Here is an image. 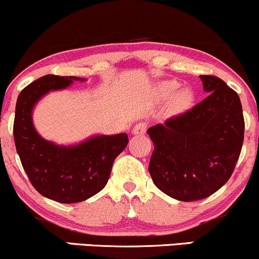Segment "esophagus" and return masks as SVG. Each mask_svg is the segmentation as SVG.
<instances>
[{
  "label": "esophagus",
  "mask_w": 259,
  "mask_h": 259,
  "mask_svg": "<svg viewBox=\"0 0 259 259\" xmlns=\"http://www.w3.org/2000/svg\"><path fill=\"white\" fill-rule=\"evenodd\" d=\"M147 127H148V124L146 121H140V123H138L135 126H134L133 133L135 134V135H144V134H146L147 132Z\"/></svg>",
  "instance_id": "obj_1"
}]
</instances>
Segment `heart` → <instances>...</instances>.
<instances>
[{
	"label": "heart",
	"mask_w": 259,
	"mask_h": 259,
	"mask_svg": "<svg viewBox=\"0 0 259 259\" xmlns=\"http://www.w3.org/2000/svg\"><path fill=\"white\" fill-rule=\"evenodd\" d=\"M179 88V82L174 81H165L163 82L162 86H160V92H162L164 96H170L173 95L177 89ZM192 100H194V95L190 90H181L175 95L174 101H173V105L174 108L178 109V111H183V109H186L187 107L191 106Z\"/></svg>",
	"instance_id": "obj_1"
}]
</instances>
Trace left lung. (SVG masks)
<instances>
[{"label": "left lung", "instance_id": "1", "mask_svg": "<svg viewBox=\"0 0 259 259\" xmlns=\"http://www.w3.org/2000/svg\"><path fill=\"white\" fill-rule=\"evenodd\" d=\"M209 95L191 109L147 130L154 150V185L175 200L209 197L234 173L241 153L245 120L236 91L214 75H200Z\"/></svg>", "mask_w": 259, "mask_h": 259}]
</instances>
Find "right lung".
I'll list each match as a JSON object with an SVG mask.
<instances>
[{
    "mask_svg": "<svg viewBox=\"0 0 259 259\" xmlns=\"http://www.w3.org/2000/svg\"><path fill=\"white\" fill-rule=\"evenodd\" d=\"M73 79L78 78L49 74L23 89L13 124L17 152L31 185L38 194L61 203L81 202L100 192L109 179L113 162L129 142L126 134H118L63 147L38 135L31 121L32 107L45 94L67 88Z\"/></svg>",
    "mask_w": 259,
    "mask_h": 259,
    "instance_id": "1",
    "label": "right lung"
}]
</instances>
